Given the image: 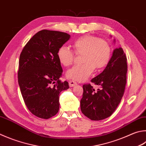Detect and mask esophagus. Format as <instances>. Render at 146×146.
<instances>
[{
	"label": "esophagus",
	"mask_w": 146,
	"mask_h": 146,
	"mask_svg": "<svg viewBox=\"0 0 146 146\" xmlns=\"http://www.w3.org/2000/svg\"><path fill=\"white\" fill-rule=\"evenodd\" d=\"M68 83H69V86H70V87H73V86H75V85L77 84L76 82H74V81H69Z\"/></svg>",
	"instance_id": "1"
}]
</instances>
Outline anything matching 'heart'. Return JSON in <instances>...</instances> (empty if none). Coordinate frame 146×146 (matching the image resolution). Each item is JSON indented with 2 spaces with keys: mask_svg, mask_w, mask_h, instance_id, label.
Masks as SVG:
<instances>
[{
  "mask_svg": "<svg viewBox=\"0 0 146 146\" xmlns=\"http://www.w3.org/2000/svg\"><path fill=\"white\" fill-rule=\"evenodd\" d=\"M72 46L76 54H83L82 64L75 65L68 70L66 75L70 80L83 82L86 80L94 70L105 68L109 62L111 48L107 42L98 37L85 35L75 39ZM70 48L60 46L57 55L60 64L68 66L73 64L75 54Z\"/></svg>",
  "mask_w": 146,
  "mask_h": 146,
  "instance_id": "1",
  "label": "heart"
}]
</instances>
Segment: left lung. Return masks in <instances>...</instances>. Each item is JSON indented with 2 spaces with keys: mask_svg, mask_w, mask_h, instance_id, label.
Returning <instances> with one entry per match:
<instances>
[{
  "mask_svg": "<svg viewBox=\"0 0 146 146\" xmlns=\"http://www.w3.org/2000/svg\"><path fill=\"white\" fill-rule=\"evenodd\" d=\"M126 60L123 48L115 49L104 71L91 80L101 89L95 91L90 84L83 86L81 111L91 120L100 121L110 117L121 102L126 84Z\"/></svg>",
  "mask_w": 146,
  "mask_h": 146,
  "instance_id": "left-lung-1",
  "label": "left lung"
}]
</instances>
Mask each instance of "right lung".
Masks as SVG:
<instances>
[{
    "label": "right lung",
    "instance_id": "add662e5",
    "mask_svg": "<svg viewBox=\"0 0 146 146\" xmlns=\"http://www.w3.org/2000/svg\"><path fill=\"white\" fill-rule=\"evenodd\" d=\"M70 38L62 32L42 30L31 38L20 55L18 81L25 104L39 118L48 119L59 110V93L69 88L60 77L58 49Z\"/></svg>",
    "mask_w": 146,
    "mask_h": 146
}]
</instances>
